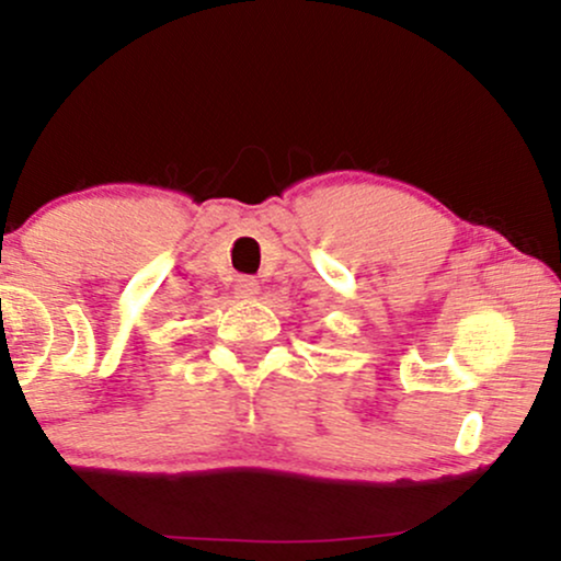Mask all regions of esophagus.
Masks as SVG:
<instances>
[{
    "mask_svg": "<svg viewBox=\"0 0 561 561\" xmlns=\"http://www.w3.org/2000/svg\"><path fill=\"white\" fill-rule=\"evenodd\" d=\"M234 295L244 300L255 298V295H259V282H255L253 276H240V279L234 282Z\"/></svg>",
    "mask_w": 561,
    "mask_h": 561,
    "instance_id": "esophagus-1",
    "label": "esophagus"
}]
</instances>
